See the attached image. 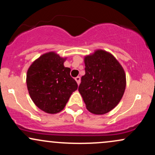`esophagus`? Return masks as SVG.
<instances>
[{"instance_id": "esophagus-1", "label": "esophagus", "mask_w": 155, "mask_h": 155, "mask_svg": "<svg viewBox=\"0 0 155 155\" xmlns=\"http://www.w3.org/2000/svg\"><path fill=\"white\" fill-rule=\"evenodd\" d=\"M75 80L76 81V82H77L78 85H79L80 81H81V78H80V76H77V77H76Z\"/></svg>"}]
</instances>
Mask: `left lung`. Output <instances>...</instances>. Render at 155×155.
<instances>
[{
    "instance_id": "1",
    "label": "left lung",
    "mask_w": 155,
    "mask_h": 155,
    "mask_svg": "<svg viewBox=\"0 0 155 155\" xmlns=\"http://www.w3.org/2000/svg\"><path fill=\"white\" fill-rule=\"evenodd\" d=\"M85 74L79 92L86 108L95 114H104L117 106L126 87L124 71L109 52L98 49L84 58Z\"/></svg>"
}]
</instances>
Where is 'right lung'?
<instances>
[{
  "instance_id": "add662e5",
  "label": "right lung",
  "mask_w": 155,
  "mask_h": 155,
  "mask_svg": "<svg viewBox=\"0 0 155 155\" xmlns=\"http://www.w3.org/2000/svg\"><path fill=\"white\" fill-rule=\"evenodd\" d=\"M65 59L54 51L46 53L35 60L27 72L29 95L35 106L46 113L61 111L78 88L70 75V68L64 66Z\"/></svg>"
}]
</instances>
